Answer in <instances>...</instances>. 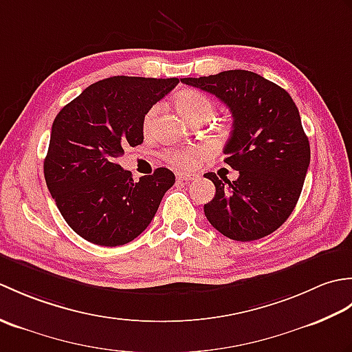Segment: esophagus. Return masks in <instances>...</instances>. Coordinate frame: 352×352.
<instances>
[{"instance_id":"esophagus-1","label":"esophagus","mask_w":352,"mask_h":352,"mask_svg":"<svg viewBox=\"0 0 352 352\" xmlns=\"http://www.w3.org/2000/svg\"><path fill=\"white\" fill-rule=\"evenodd\" d=\"M197 178L198 177L195 174H186V172H177V180H180V182L189 183L192 180H197Z\"/></svg>"}]
</instances>
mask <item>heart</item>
Here are the masks:
<instances>
[{
	"instance_id": "b5f03b06",
	"label": "heart",
	"mask_w": 352,
	"mask_h": 352,
	"mask_svg": "<svg viewBox=\"0 0 352 352\" xmlns=\"http://www.w3.org/2000/svg\"><path fill=\"white\" fill-rule=\"evenodd\" d=\"M175 107L192 124L198 121H206V119L214 113L213 100L208 98L206 94L195 91V89H188V91L178 94L175 96ZM157 113H159V106H153L145 113L144 122H142V129H144L145 134L151 133ZM207 155L208 146L206 145H197L183 149H166L163 153L164 160H168L169 163L183 169L195 168L197 163L206 159Z\"/></svg>"
}]
</instances>
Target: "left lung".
I'll use <instances>...</instances> for the list:
<instances>
[{
    "instance_id": "1",
    "label": "left lung",
    "mask_w": 352,
    "mask_h": 352,
    "mask_svg": "<svg viewBox=\"0 0 352 352\" xmlns=\"http://www.w3.org/2000/svg\"><path fill=\"white\" fill-rule=\"evenodd\" d=\"M214 95L230 109L233 130L223 148L239 170L236 182L207 172L216 193L204 204L208 222L233 241L251 242L274 233L294 212L310 164V144L292 96L251 71L182 78Z\"/></svg>"
}]
</instances>
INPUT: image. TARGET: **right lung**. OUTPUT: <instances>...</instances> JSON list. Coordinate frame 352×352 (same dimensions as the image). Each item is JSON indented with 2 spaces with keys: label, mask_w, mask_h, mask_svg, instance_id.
Instances as JSON below:
<instances>
[{
  "label": "right lung",
  "mask_w": 352,
  "mask_h": 352,
  "mask_svg": "<svg viewBox=\"0 0 352 352\" xmlns=\"http://www.w3.org/2000/svg\"><path fill=\"white\" fill-rule=\"evenodd\" d=\"M178 83V78H104L56 116L43 162L45 182L63 219L87 242H131L174 186L175 175L168 168L134 183L118 159L124 148L144 142L145 113Z\"/></svg>",
  "instance_id": "right-lung-1"
}]
</instances>
